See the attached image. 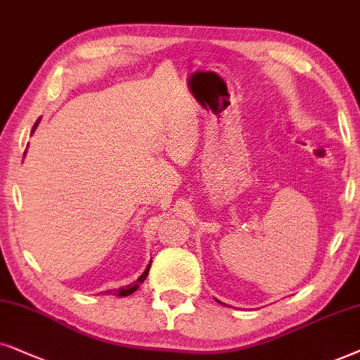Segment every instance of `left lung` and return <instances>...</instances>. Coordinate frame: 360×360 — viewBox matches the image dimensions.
Listing matches in <instances>:
<instances>
[{"label": "left lung", "mask_w": 360, "mask_h": 360, "mask_svg": "<svg viewBox=\"0 0 360 360\" xmlns=\"http://www.w3.org/2000/svg\"><path fill=\"white\" fill-rule=\"evenodd\" d=\"M219 303H220V301H219Z\"/></svg>", "instance_id": "8db88e82"}]
</instances>
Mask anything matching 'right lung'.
<instances>
[{
  "instance_id": "obj_1",
  "label": "right lung",
  "mask_w": 360,
  "mask_h": 360,
  "mask_svg": "<svg viewBox=\"0 0 360 360\" xmlns=\"http://www.w3.org/2000/svg\"><path fill=\"white\" fill-rule=\"evenodd\" d=\"M41 120V118H39ZM39 120H37V122L34 123V127H32V131H31V135L32 133L36 131V128H37V124H39ZM150 268H151V262L148 263V266H146V270L141 273L140 276H138V280L135 281V283H131V285H127V286H122V288H118V290H115V295L117 296H128V295H131V293H135V291L140 288V285L143 283V281L146 280V276H148V271H150ZM107 293H110V290L107 291Z\"/></svg>"
}]
</instances>
